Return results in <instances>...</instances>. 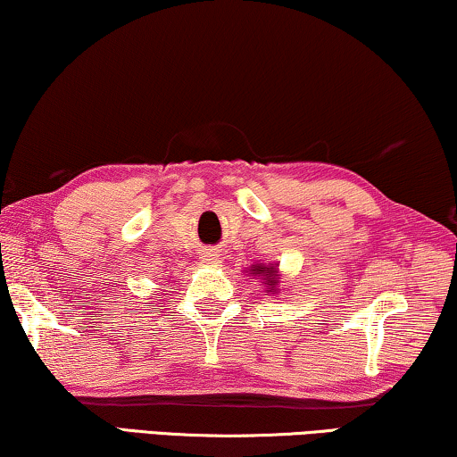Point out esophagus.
I'll list each match as a JSON object with an SVG mask.
<instances>
[{
	"instance_id": "1",
	"label": "esophagus",
	"mask_w": 457,
	"mask_h": 457,
	"mask_svg": "<svg viewBox=\"0 0 457 457\" xmlns=\"http://www.w3.org/2000/svg\"><path fill=\"white\" fill-rule=\"evenodd\" d=\"M202 258L210 264V262H216V260H218V253H216V252H205V253L202 255Z\"/></svg>"
}]
</instances>
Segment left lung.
Returning a JSON list of instances; mask_svg holds the SVG:
<instances>
[{"instance_id": "obj_1", "label": "left lung", "mask_w": 457, "mask_h": 457, "mask_svg": "<svg viewBox=\"0 0 457 457\" xmlns=\"http://www.w3.org/2000/svg\"><path fill=\"white\" fill-rule=\"evenodd\" d=\"M252 277H260L264 280V285L268 287V293H278L277 287H278V266H264V264H253L252 268L247 270Z\"/></svg>"}]
</instances>
